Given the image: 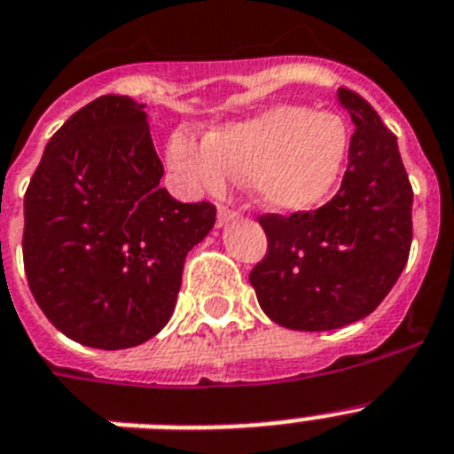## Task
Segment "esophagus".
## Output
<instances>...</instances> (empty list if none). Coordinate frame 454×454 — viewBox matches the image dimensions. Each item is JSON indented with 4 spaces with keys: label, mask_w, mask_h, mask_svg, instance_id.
Returning a JSON list of instances; mask_svg holds the SVG:
<instances>
[{
    "label": "esophagus",
    "mask_w": 454,
    "mask_h": 454,
    "mask_svg": "<svg viewBox=\"0 0 454 454\" xmlns=\"http://www.w3.org/2000/svg\"><path fill=\"white\" fill-rule=\"evenodd\" d=\"M236 218H239V213L231 211V208H227V207L218 208V224H220V227H223V224H230L231 220H236Z\"/></svg>",
    "instance_id": "1"
}]
</instances>
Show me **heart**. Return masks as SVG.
Here are the masks:
<instances>
[{
  "label": "heart",
  "mask_w": 454,
  "mask_h": 454,
  "mask_svg": "<svg viewBox=\"0 0 454 454\" xmlns=\"http://www.w3.org/2000/svg\"><path fill=\"white\" fill-rule=\"evenodd\" d=\"M348 156V128L338 114L278 106L227 123L201 145L172 135L168 165L188 190L218 192L227 176H246L262 207L280 213L315 208L331 195Z\"/></svg>",
  "instance_id": "1"
}]
</instances>
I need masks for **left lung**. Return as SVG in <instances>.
I'll return each instance as SVG.
<instances>
[{
    "label": "left lung",
    "mask_w": 454,
    "mask_h": 454,
    "mask_svg": "<svg viewBox=\"0 0 454 454\" xmlns=\"http://www.w3.org/2000/svg\"><path fill=\"white\" fill-rule=\"evenodd\" d=\"M356 126L338 195L317 211L262 215L269 253L250 285L269 319L292 331H333L388 296L411 250L413 190L397 137L363 96L338 89Z\"/></svg>",
    "instance_id": "obj_1"
}]
</instances>
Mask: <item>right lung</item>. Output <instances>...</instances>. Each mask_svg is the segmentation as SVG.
<instances>
[{"label":"right lung","instance_id":"right-lung-1","mask_svg":"<svg viewBox=\"0 0 454 454\" xmlns=\"http://www.w3.org/2000/svg\"><path fill=\"white\" fill-rule=\"evenodd\" d=\"M142 103L100 96L48 142L25 195L22 257L43 315L84 347H137L165 328L185 254L215 224L208 201L160 188Z\"/></svg>","mask_w":454,"mask_h":454}]
</instances>
